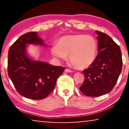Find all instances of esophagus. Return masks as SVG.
<instances>
[{
  "instance_id": "1",
  "label": "esophagus",
  "mask_w": 129,
  "mask_h": 129,
  "mask_svg": "<svg viewBox=\"0 0 129 129\" xmlns=\"http://www.w3.org/2000/svg\"><path fill=\"white\" fill-rule=\"evenodd\" d=\"M64 71L66 72H68V73H72V72H73V70L69 69H66Z\"/></svg>"
}]
</instances>
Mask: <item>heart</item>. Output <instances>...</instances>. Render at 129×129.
<instances>
[{"mask_svg": "<svg viewBox=\"0 0 129 129\" xmlns=\"http://www.w3.org/2000/svg\"><path fill=\"white\" fill-rule=\"evenodd\" d=\"M97 52L98 43L95 38L83 34L63 36L51 48L54 57L64 59L69 55L70 63L79 69L90 66L96 59Z\"/></svg>", "mask_w": 129, "mask_h": 129, "instance_id": "heart-1", "label": "heart"}]
</instances>
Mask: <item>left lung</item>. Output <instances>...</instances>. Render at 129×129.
<instances>
[{
    "label": "left lung",
    "instance_id": "1",
    "mask_svg": "<svg viewBox=\"0 0 129 129\" xmlns=\"http://www.w3.org/2000/svg\"><path fill=\"white\" fill-rule=\"evenodd\" d=\"M98 54L92 64L83 70L84 81L79 87L84 95L98 97L110 92L117 82L122 68L120 48L105 33L96 30Z\"/></svg>",
    "mask_w": 129,
    "mask_h": 129
}]
</instances>
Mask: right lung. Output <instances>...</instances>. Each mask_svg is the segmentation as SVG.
I'll list each match as a JSON object with an SVG mask.
<instances>
[{"label":"right lung","mask_w":129,"mask_h":129,"mask_svg":"<svg viewBox=\"0 0 129 129\" xmlns=\"http://www.w3.org/2000/svg\"><path fill=\"white\" fill-rule=\"evenodd\" d=\"M29 45L47 47L37 32L23 35L9 50L8 75L20 95L31 99H43L53 90L57 78L65 69L30 57L27 52Z\"/></svg>","instance_id":"right-lung-1"}]
</instances>
